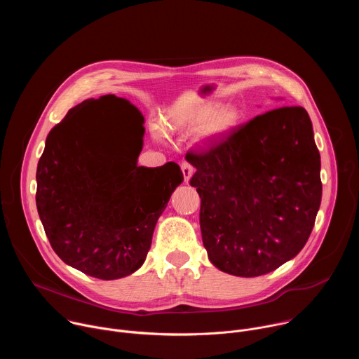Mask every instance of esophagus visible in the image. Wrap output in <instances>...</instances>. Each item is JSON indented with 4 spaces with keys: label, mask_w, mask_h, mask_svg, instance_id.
<instances>
[{
    "label": "esophagus",
    "mask_w": 359,
    "mask_h": 359,
    "mask_svg": "<svg viewBox=\"0 0 359 359\" xmlns=\"http://www.w3.org/2000/svg\"><path fill=\"white\" fill-rule=\"evenodd\" d=\"M180 168H182V172H183V176H184V182H189L191 175H193V172H194V168L190 163H187V162H183Z\"/></svg>",
    "instance_id": "1"
}]
</instances>
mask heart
Wrapping results in <instances>:
<instances>
[{
  "mask_svg": "<svg viewBox=\"0 0 359 359\" xmlns=\"http://www.w3.org/2000/svg\"><path fill=\"white\" fill-rule=\"evenodd\" d=\"M241 112L236 107H223L217 109L216 102H206V104L200 105L187 119L189 125L191 126H201V130L197 137V143L206 144L216 139H220L230 133L240 122H241ZM177 128L176 125L172 129ZM155 135L161 137V132L155 130Z\"/></svg>",
  "mask_w": 359,
  "mask_h": 359,
  "instance_id": "heart-1",
  "label": "heart"
}]
</instances>
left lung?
Instances as JSON below:
<instances>
[{"label":"left lung","instance_id":"1","mask_svg":"<svg viewBox=\"0 0 359 359\" xmlns=\"http://www.w3.org/2000/svg\"><path fill=\"white\" fill-rule=\"evenodd\" d=\"M190 184L210 262L238 277H257L294 259L321 204L320 151L311 119L283 107L234 128L206 150L187 151Z\"/></svg>","mask_w":359,"mask_h":359}]
</instances>
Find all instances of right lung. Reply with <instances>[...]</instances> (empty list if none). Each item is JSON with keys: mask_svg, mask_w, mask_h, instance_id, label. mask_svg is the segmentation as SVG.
Masks as SVG:
<instances>
[{"mask_svg": "<svg viewBox=\"0 0 359 359\" xmlns=\"http://www.w3.org/2000/svg\"><path fill=\"white\" fill-rule=\"evenodd\" d=\"M100 99L119 104L118 116H90L97 105L85 100L49 132L36 169V209L65 264L116 280L143 264L183 173L175 162L137 166L142 114L115 95Z\"/></svg>", "mask_w": 359, "mask_h": 359, "instance_id": "obj_1", "label": "right lung"}]
</instances>
